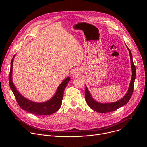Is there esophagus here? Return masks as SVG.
Wrapping results in <instances>:
<instances>
[{
	"label": "esophagus",
	"instance_id": "1",
	"mask_svg": "<svg viewBox=\"0 0 147 147\" xmlns=\"http://www.w3.org/2000/svg\"><path fill=\"white\" fill-rule=\"evenodd\" d=\"M80 74V71L78 69H74L72 72V75L73 76H77Z\"/></svg>",
	"mask_w": 147,
	"mask_h": 147
}]
</instances>
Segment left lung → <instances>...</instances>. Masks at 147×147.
I'll return each mask as SVG.
<instances>
[{
    "mask_svg": "<svg viewBox=\"0 0 147 147\" xmlns=\"http://www.w3.org/2000/svg\"><path fill=\"white\" fill-rule=\"evenodd\" d=\"M126 47L129 50L130 56V62H131V66L132 69V77H131V81H130V84L128 91L127 93L125 94V95L122 98H121L120 100L117 101L112 102V103H99L96 101L92 98L87 86L86 85V91H85L86 100L89 107L97 112L103 113L115 111L116 109H119V108L124 106V105L127 103L131 97L133 90H134V81H135L136 76V70L135 66L133 63V56H132L131 51L127 47V45Z\"/></svg>",
    "mask_w": 147,
    "mask_h": 147,
    "instance_id": "obj_1",
    "label": "left lung"
}]
</instances>
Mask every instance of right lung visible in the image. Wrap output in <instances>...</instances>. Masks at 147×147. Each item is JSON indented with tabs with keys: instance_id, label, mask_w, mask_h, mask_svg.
<instances>
[{
	"instance_id": "1",
	"label": "right lung",
	"mask_w": 147,
	"mask_h": 147,
	"mask_svg": "<svg viewBox=\"0 0 147 147\" xmlns=\"http://www.w3.org/2000/svg\"><path fill=\"white\" fill-rule=\"evenodd\" d=\"M15 55L13 56L11 61L9 80L10 88L21 108L35 115H48L57 111L61 105L64 91L70 80V77H67L61 82L57 87L56 93L49 100L40 103L33 102L27 99L21 94L16 88L13 82V64Z\"/></svg>"
}]
</instances>
